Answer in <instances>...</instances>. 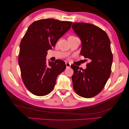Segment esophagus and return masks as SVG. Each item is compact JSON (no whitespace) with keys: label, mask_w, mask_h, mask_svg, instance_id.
I'll list each match as a JSON object with an SVG mask.
<instances>
[{"label":"esophagus","mask_w":129,"mask_h":129,"mask_svg":"<svg viewBox=\"0 0 129 129\" xmlns=\"http://www.w3.org/2000/svg\"><path fill=\"white\" fill-rule=\"evenodd\" d=\"M66 68H69V67H70V66H71V64L70 63L66 62Z\"/></svg>","instance_id":"1"}]
</instances>
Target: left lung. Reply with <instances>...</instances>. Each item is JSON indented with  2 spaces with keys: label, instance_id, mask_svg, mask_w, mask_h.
I'll use <instances>...</instances> for the list:
<instances>
[{
  "label": "left lung",
  "instance_id": "1",
  "mask_svg": "<svg viewBox=\"0 0 129 129\" xmlns=\"http://www.w3.org/2000/svg\"><path fill=\"white\" fill-rule=\"evenodd\" d=\"M72 28L82 42L81 54L90 60L84 70L71 65L73 87L79 96L92 98L102 91L110 75V41L104 31L90 23H73Z\"/></svg>",
  "mask_w": 129,
  "mask_h": 129
}]
</instances>
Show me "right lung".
<instances>
[{"mask_svg":"<svg viewBox=\"0 0 129 129\" xmlns=\"http://www.w3.org/2000/svg\"><path fill=\"white\" fill-rule=\"evenodd\" d=\"M71 24V22L54 19L35 21L21 41L18 59L21 75L26 88L35 95L45 96L51 92L58 75L66 69L62 60H48L47 63L46 56Z\"/></svg>","mask_w":129,"mask_h":129,"instance_id":"right-lung-1","label":"right lung"}]
</instances>
